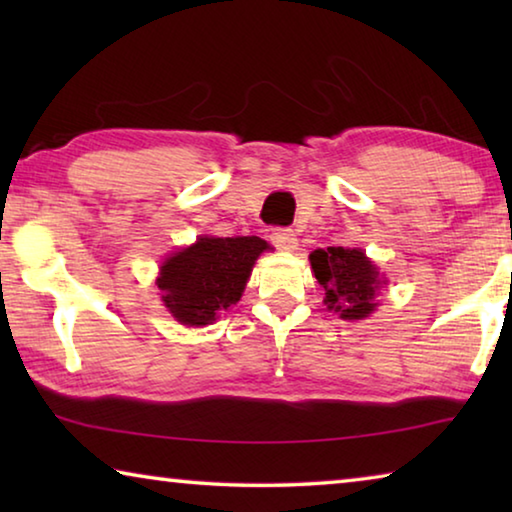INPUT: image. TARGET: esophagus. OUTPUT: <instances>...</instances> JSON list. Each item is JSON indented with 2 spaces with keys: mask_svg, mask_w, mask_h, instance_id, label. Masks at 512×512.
Masks as SVG:
<instances>
[{
  "mask_svg": "<svg viewBox=\"0 0 512 512\" xmlns=\"http://www.w3.org/2000/svg\"><path fill=\"white\" fill-rule=\"evenodd\" d=\"M271 241L273 244L280 248V250H293L298 246V239H296V232L291 228H275L271 232Z\"/></svg>",
  "mask_w": 512,
  "mask_h": 512,
  "instance_id": "obj_1",
  "label": "esophagus"
}]
</instances>
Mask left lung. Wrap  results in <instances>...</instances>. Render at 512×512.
<instances>
[{
	"instance_id": "obj_1",
	"label": "left lung",
	"mask_w": 512,
	"mask_h": 512,
	"mask_svg": "<svg viewBox=\"0 0 512 512\" xmlns=\"http://www.w3.org/2000/svg\"><path fill=\"white\" fill-rule=\"evenodd\" d=\"M311 268L325 289V305L339 311L341 318L361 320L375 309L379 273L359 248H318L309 255Z\"/></svg>"
}]
</instances>
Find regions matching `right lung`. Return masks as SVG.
<instances>
[{
    "mask_svg": "<svg viewBox=\"0 0 512 512\" xmlns=\"http://www.w3.org/2000/svg\"><path fill=\"white\" fill-rule=\"evenodd\" d=\"M266 250L259 237H201L162 264V302L183 325H207L239 302L255 259Z\"/></svg>",
    "mask_w": 512,
    "mask_h": 512,
    "instance_id": "right-lung-1",
    "label": "right lung"
}]
</instances>
